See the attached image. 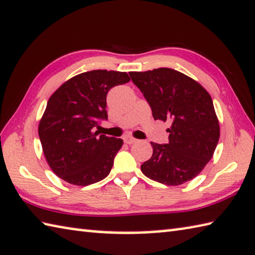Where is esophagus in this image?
<instances>
[{
	"label": "esophagus",
	"instance_id": "34e87169",
	"mask_svg": "<svg viewBox=\"0 0 255 255\" xmlns=\"http://www.w3.org/2000/svg\"><path fill=\"white\" fill-rule=\"evenodd\" d=\"M124 140H125V143H126V144H134V143L137 142V139L134 138V137H131V136H125Z\"/></svg>",
	"mask_w": 255,
	"mask_h": 255
}]
</instances>
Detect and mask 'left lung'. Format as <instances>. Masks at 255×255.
<instances>
[{
	"mask_svg": "<svg viewBox=\"0 0 255 255\" xmlns=\"http://www.w3.org/2000/svg\"><path fill=\"white\" fill-rule=\"evenodd\" d=\"M151 107L154 120L171 125L168 144L151 142V159L140 165L149 179L177 186L192 180L211 160L220 136L209 93L195 80L170 68L129 72Z\"/></svg>",
	"mask_w": 255,
	"mask_h": 255,
	"instance_id": "left-lung-1",
	"label": "left lung"
}]
</instances>
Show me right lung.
<instances>
[{"instance_id": "right-lung-1", "label": "right lung", "mask_w": 255, "mask_h": 255, "mask_svg": "<svg viewBox=\"0 0 255 255\" xmlns=\"http://www.w3.org/2000/svg\"><path fill=\"white\" fill-rule=\"evenodd\" d=\"M129 80L127 72H83L48 99L38 135L47 163L56 176L72 185L87 186L110 173L124 142L94 130L101 121L108 120V92Z\"/></svg>"}]
</instances>
